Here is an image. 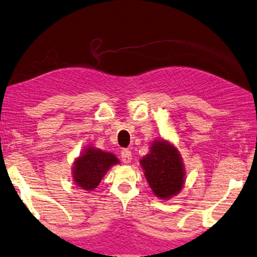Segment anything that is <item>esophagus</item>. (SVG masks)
Returning a JSON list of instances; mask_svg holds the SVG:
<instances>
[{"instance_id": "34e87169", "label": "esophagus", "mask_w": 257, "mask_h": 257, "mask_svg": "<svg viewBox=\"0 0 257 257\" xmlns=\"http://www.w3.org/2000/svg\"><path fill=\"white\" fill-rule=\"evenodd\" d=\"M133 156H132V152L129 149H122L121 150V160L123 164H130L132 163Z\"/></svg>"}]
</instances>
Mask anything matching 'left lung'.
Here are the masks:
<instances>
[{
	"instance_id": "obj_1",
	"label": "left lung",
	"mask_w": 257,
	"mask_h": 257,
	"mask_svg": "<svg viewBox=\"0 0 257 257\" xmlns=\"http://www.w3.org/2000/svg\"><path fill=\"white\" fill-rule=\"evenodd\" d=\"M139 163L150 189L158 198L167 200L182 192L186 176L184 162L177 147L168 140H154L149 153Z\"/></svg>"
}]
</instances>
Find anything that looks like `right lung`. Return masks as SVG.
<instances>
[{
    "label": "right lung",
    "instance_id": "obj_1",
    "mask_svg": "<svg viewBox=\"0 0 257 257\" xmlns=\"http://www.w3.org/2000/svg\"><path fill=\"white\" fill-rule=\"evenodd\" d=\"M119 163L113 154L87 146L73 162V183L81 189L91 192L98 187L108 170Z\"/></svg>",
    "mask_w": 257,
    "mask_h": 257
}]
</instances>
